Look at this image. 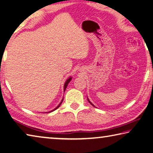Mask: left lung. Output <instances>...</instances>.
<instances>
[{
    "label": "left lung",
    "mask_w": 153,
    "mask_h": 153,
    "mask_svg": "<svg viewBox=\"0 0 153 153\" xmlns=\"http://www.w3.org/2000/svg\"><path fill=\"white\" fill-rule=\"evenodd\" d=\"M87 100H88V101L89 102V103H90V104H91V105H93V106H94V105H93V103H92V102H91L90 101V100H89V99H88V97H87Z\"/></svg>",
    "instance_id": "left-lung-1"
}]
</instances>
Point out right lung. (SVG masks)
<instances>
[{"mask_svg":"<svg viewBox=\"0 0 153 153\" xmlns=\"http://www.w3.org/2000/svg\"><path fill=\"white\" fill-rule=\"evenodd\" d=\"M72 80V76H70V77H68V79H67V80H66V81H65V85H64V87H63V88H64V92L65 91V90H66V88H67V85H68V83L69 82H70V81H71V80ZM63 99H64V98H62V99L61 100V101H60V102L59 104V105L58 106H56V107L55 108H54L53 109V110H52V111H50V112H53V111H55L56 110V109H57V108H58L59 107V106H60V105H61V103L62 102V101H63Z\"/></svg>","mask_w":153,"mask_h":153,"instance_id":"1","label":"right lung"}]
</instances>
